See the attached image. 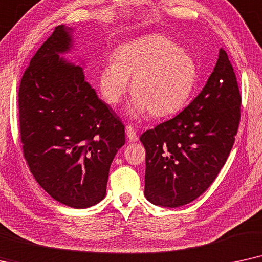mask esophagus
<instances>
[{
    "label": "esophagus",
    "instance_id": "34e87169",
    "mask_svg": "<svg viewBox=\"0 0 262 262\" xmlns=\"http://www.w3.org/2000/svg\"><path fill=\"white\" fill-rule=\"evenodd\" d=\"M125 134H127L128 139L132 142H137L139 140V137L133 125H127V127H125Z\"/></svg>",
    "mask_w": 262,
    "mask_h": 262
}]
</instances>
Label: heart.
<instances>
[{
	"mask_svg": "<svg viewBox=\"0 0 262 262\" xmlns=\"http://www.w3.org/2000/svg\"><path fill=\"white\" fill-rule=\"evenodd\" d=\"M199 79L198 64L189 52L162 34H148L122 44L100 68L98 87L110 105L121 102L132 80L127 113L156 117L179 113L193 96Z\"/></svg>",
	"mask_w": 262,
	"mask_h": 262,
	"instance_id": "heart-1",
	"label": "heart"
}]
</instances>
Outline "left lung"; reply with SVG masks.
<instances>
[{
	"mask_svg": "<svg viewBox=\"0 0 262 262\" xmlns=\"http://www.w3.org/2000/svg\"><path fill=\"white\" fill-rule=\"evenodd\" d=\"M241 95L225 50L206 85L186 109L145 132V196L153 205L180 207L200 196L218 176L239 124Z\"/></svg>",
	"mask_w": 262,
	"mask_h": 262,
	"instance_id": "obj_1",
	"label": "left lung"
}]
</instances>
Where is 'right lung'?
I'll return each instance as SVG.
<instances>
[{"mask_svg":"<svg viewBox=\"0 0 262 262\" xmlns=\"http://www.w3.org/2000/svg\"><path fill=\"white\" fill-rule=\"evenodd\" d=\"M73 31L56 27L24 73L20 135L39 186L66 206L87 208L105 196L124 125L86 81L82 66L60 56L74 48Z\"/></svg>","mask_w":262,"mask_h":262,"instance_id":"add662e5","label":"right lung"}]
</instances>
